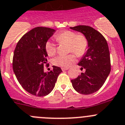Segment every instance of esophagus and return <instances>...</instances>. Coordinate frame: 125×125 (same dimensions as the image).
Wrapping results in <instances>:
<instances>
[{
	"label": "esophagus",
	"mask_w": 125,
	"mask_h": 125,
	"mask_svg": "<svg viewBox=\"0 0 125 125\" xmlns=\"http://www.w3.org/2000/svg\"><path fill=\"white\" fill-rule=\"evenodd\" d=\"M62 71H65V70H68V68H62Z\"/></svg>",
	"instance_id": "1"
}]
</instances>
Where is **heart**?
I'll use <instances>...</instances> for the list:
<instances>
[{"label":"heart","mask_w":125,"mask_h":125,"mask_svg":"<svg viewBox=\"0 0 125 125\" xmlns=\"http://www.w3.org/2000/svg\"><path fill=\"white\" fill-rule=\"evenodd\" d=\"M55 39L60 43L68 44V52H73L78 57H81L86 53L88 49V40L85 37L70 30H65L55 36ZM45 50L47 54L50 57L57 53L55 43L52 40H48L45 43ZM76 62V57L73 53L63 55H60L53 60V64L63 68H68Z\"/></svg>","instance_id":"b5f03b06"}]
</instances>
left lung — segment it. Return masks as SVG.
I'll use <instances>...</instances> for the list:
<instances>
[{
    "mask_svg": "<svg viewBox=\"0 0 125 125\" xmlns=\"http://www.w3.org/2000/svg\"><path fill=\"white\" fill-rule=\"evenodd\" d=\"M71 29L82 33L88 40V50L78 65L85 68L71 82L74 89L83 95L97 92L104 84L111 71L108 46L106 39L98 31L87 25H78Z\"/></svg>",
    "mask_w": 125,
    "mask_h": 125,
    "instance_id": "1",
    "label": "left lung"
}]
</instances>
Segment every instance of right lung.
<instances>
[{
    "label": "right lung",
    "instance_id": "1",
    "mask_svg": "<svg viewBox=\"0 0 125 125\" xmlns=\"http://www.w3.org/2000/svg\"><path fill=\"white\" fill-rule=\"evenodd\" d=\"M55 32L54 29L39 27L22 36L14 50L12 61L13 72L23 89L37 96H44L52 91L61 68L44 72L48 67L45 43Z\"/></svg>",
    "mask_w": 125,
    "mask_h": 125
}]
</instances>
